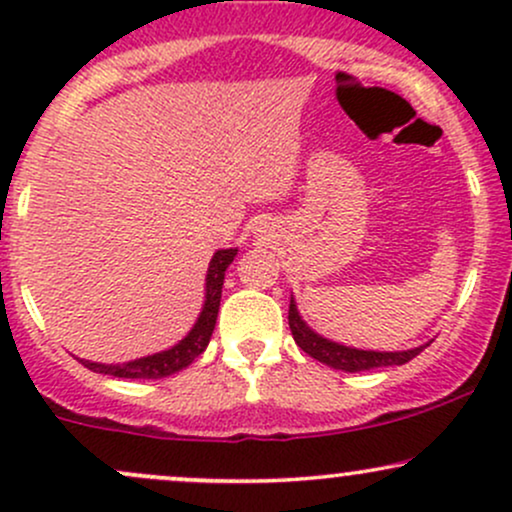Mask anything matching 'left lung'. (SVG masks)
Instances as JSON below:
<instances>
[{
    "label": "left lung",
    "instance_id": "obj_1",
    "mask_svg": "<svg viewBox=\"0 0 512 512\" xmlns=\"http://www.w3.org/2000/svg\"><path fill=\"white\" fill-rule=\"evenodd\" d=\"M289 327L296 344L301 346L308 356H313L315 361L325 363V366L344 370V373H358V370H373V368H385V366H402L409 363L411 358L419 356L424 346H414L407 351H366V349H354V346H344L332 339H325L322 334H317L313 327H308V322L303 320L298 313L296 301L291 298L289 305Z\"/></svg>",
    "mask_w": 512,
    "mask_h": 512
}]
</instances>
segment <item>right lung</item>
Here are the masks:
<instances>
[{"label": "right lung", "mask_w": 512, "mask_h": 512, "mask_svg": "<svg viewBox=\"0 0 512 512\" xmlns=\"http://www.w3.org/2000/svg\"><path fill=\"white\" fill-rule=\"evenodd\" d=\"M238 248L228 250H216L211 257L209 269H207V284H204V305L202 313H199L197 322L192 325V330L180 339L178 344L170 346L166 351H158V354L134 358L127 363H96L79 358L81 363L93 373L113 375V378H132V380H158L168 378V375L178 373V370L190 366L195 358L207 349L211 332L216 327V315H219L221 305V289H223V276H226L228 264L236 260Z\"/></svg>", "instance_id": "obj_1"}]
</instances>
